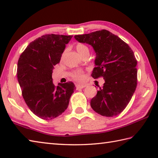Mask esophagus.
<instances>
[{
	"label": "esophagus",
	"mask_w": 158,
	"mask_h": 158,
	"mask_svg": "<svg viewBox=\"0 0 158 158\" xmlns=\"http://www.w3.org/2000/svg\"><path fill=\"white\" fill-rule=\"evenodd\" d=\"M85 86H86V85L85 84H77L76 85V89H77V90L82 89H84V88H85Z\"/></svg>",
	"instance_id": "esophagus-1"
}]
</instances>
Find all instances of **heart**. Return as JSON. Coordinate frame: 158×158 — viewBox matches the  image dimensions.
I'll use <instances>...</instances> for the list:
<instances>
[{
	"label": "heart",
	"mask_w": 158,
	"mask_h": 158,
	"mask_svg": "<svg viewBox=\"0 0 158 158\" xmlns=\"http://www.w3.org/2000/svg\"><path fill=\"white\" fill-rule=\"evenodd\" d=\"M76 49L77 52H79V53L81 56L85 52H89V48H88V47L85 46V45L84 44H77L76 45ZM73 77L74 79H75L77 81H83L85 79L84 74L83 73V72L81 70L76 71L75 73L73 74Z\"/></svg>",
	"instance_id": "heart-1"
}]
</instances>
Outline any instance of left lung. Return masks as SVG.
Returning <instances> with one entry per match:
<instances>
[{
    "instance_id": "left-lung-1",
    "label": "left lung",
    "mask_w": 158,
    "mask_h": 158,
    "mask_svg": "<svg viewBox=\"0 0 158 158\" xmlns=\"http://www.w3.org/2000/svg\"><path fill=\"white\" fill-rule=\"evenodd\" d=\"M74 38L93 47L96 58L91 76L94 79L103 77L105 81L90 100L92 109L106 117L121 114L137 88V61L133 51L120 37L105 29Z\"/></svg>"
}]
</instances>
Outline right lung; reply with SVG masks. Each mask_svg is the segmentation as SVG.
<instances>
[{
  "mask_svg": "<svg viewBox=\"0 0 158 158\" xmlns=\"http://www.w3.org/2000/svg\"><path fill=\"white\" fill-rule=\"evenodd\" d=\"M73 35L48 34L35 40L21 53L17 79L25 102L33 113L44 120L62 114L76 90L74 83L53 84L54 65L60 62L65 44Z\"/></svg>",
  "mask_w": 158,
  "mask_h": 158,
  "instance_id": "obj_1",
  "label": "right lung"
}]
</instances>
